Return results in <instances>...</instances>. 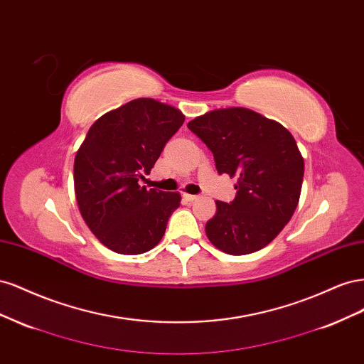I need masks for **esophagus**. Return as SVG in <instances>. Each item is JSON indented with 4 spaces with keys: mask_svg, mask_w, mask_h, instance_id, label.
<instances>
[{
    "mask_svg": "<svg viewBox=\"0 0 364 364\" xmlns=\"http://www.w3.org/2000/svg\"><path fill=\"white\" fill-rule=\"evenodd\" d=\"M183 197H185V200L194 202V200H197V197H199V196H196V194H183Z\"/></svg>",
    "mask_w": 364,
    "mask_h": 364,
    "instance_id": "34e87169",
    "label": "esophagus"
}]
</instances>
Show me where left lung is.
Masks as SVG:
<instances>
[{
	"label": "left lung",
	"mask_w": 364,
	"mask_h": 364,
	"mask_svg": "<svg viewBox=\"0 0 364 364\" xmlns=\"http://www.w3.org/2000/svg\"><path fill=\"white\" fill-rule=\"evenodd\" d=\"M213 151L218 174L237 178L230 203L217 200L206 223L211 243L229 255L266 247L299 202L304 158L290 132L246 107L215 109L188 123Z\"/></svg>",
	"instance_id": "8db88e82"
}]
</instances>
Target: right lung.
Returning a JSON list of instances; mask_svg holds the SVG:
<instances>
[{"mask_svg": "<svg viewBox=\"0 0 364 364\" xmlns=\"http://www.w3.org/2000/svg\"><path fill=\"white\" fill-rule=\"evenodd\" d=\"M183 114L153 98H136L91 126L74 159V190L80 214L102 245L123 255L155 247L179 193L141 186Z\"/></svg>", "mask_w": 364, "mask_h": 364, "instance_id": "obj_1", "label": "right lung"}]
</instances>
